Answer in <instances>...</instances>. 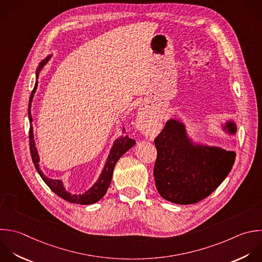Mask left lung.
I'll return each mask as SVG.
<instances>
[{
    "instance_id": "1",
    "label": "left lung",
    "mask_w": 262,
    "mask_h": 262,
    "mask_svg": "<svg viewBox=\"0 0 262 262\" xmlns=\"http://www.w3.org/2000/svg\"><path fill=\"white\" fill-rule=\"evenodd\" d=\"M220 127L229 135L237 129L231 120ZM155 144L156 187L165 200L179 205L194 204L211 194L226 178L235 159L234 151L194 141L185 124L174 118L167 121Z\"/></svg>"
}]
</instances>
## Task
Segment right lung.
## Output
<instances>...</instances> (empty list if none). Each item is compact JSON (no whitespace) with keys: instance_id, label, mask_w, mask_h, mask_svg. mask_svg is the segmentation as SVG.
Returning a JSON list of instances; mask_svg holds the SVG:
<instances>
[{"instance_id":"right-lung-1","label":"right lung","mask_w":262,"mask_h":262,"mask_svg":"<svg viewBox=\"0 0 262 262\" xmlns=\"http://www.w3.org/2000/svg\"><path fill=\"white\" fill-rule=\"evenodd\" d=\"M52 57V54L48 55L45 59H43L40 62V66L37 70L36 73V84L34 87V90L31 94L30 97V102H29V120L31 123V128H30V148H31V155H32V159L34 162V165L38 171V173L40 174V176L42 177V179L44 180V182L51 188L52 191H54L58 196L62 198L63 200L71 202V203H75V204H81V205H91L94 204L96 202H98L107 191L108 186L111 184L112 178H113V173H114V169L115 166L117 164V162L119 161V159L126 152L128 151L134 144H135V140L131 139L128 135H126V131L125 128H123V135L118 137L114 143L113 146L110 150V154L107 156V159L105 161L104 167L100 173V175L98 176V179L95 181V183L88 189L86 190L84 193H72L70 191L67 190L66 186L63 185L62 180L60 179H52L47 177L41 170L40 168V157H39V152L36 146V142L34 139V129H33V117L31 114V107H32V102H33V98L34 95L36 93L37 87H38V78L39 75L41 73V71L44 69L45 64H47V62L50 60V58Z\"/></svg>"}]
</instances>
